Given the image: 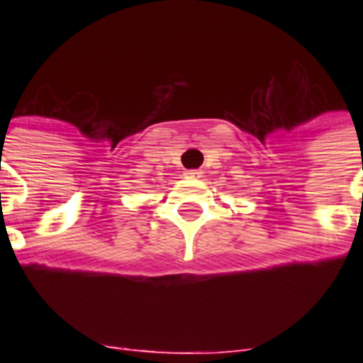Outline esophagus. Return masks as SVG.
<instances>
[{
	"mask_svg": "<svg viewBox=\"0 0 363 363\" xmlns=\"http://www.w3.org/2000/svg\"><path fill=\"white\" fill-rule=\"evenodd\" d=\"M184 175H186V179H199V177H201V171L188 169V171H184Z\"/></svg>",
	"mask_w": 363,
	"mask_h": 363,
	"instance_id": "1",
	"label": "esophagus"
}]
</instances>
